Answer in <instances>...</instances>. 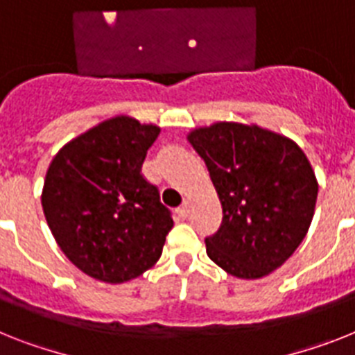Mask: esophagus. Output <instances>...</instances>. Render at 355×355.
Here are the masks:
<instances>
[{
  "label": "esophagus",
  "mask_w": 355,
  "mask_h": 355,
  "mask_svg": "<svg viewBox=\"0 0 355 355\" xmlns=\"http://www.w3.org/2000/svg\"><path fill=\"white\" fill-rule=\"evenodd\" d=\"M189 209H190L189 201H184V203L181 205L180 209H178V214H180L181 218H187V216H189Z\"/></svg>",
  "instance_id": "34e87169"
}]
</instances>
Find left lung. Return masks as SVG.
<instances>
[{
    "mask_svg": "<svg viewBox=\"0 0 355 355\" xmlns=\"http://www.w3.org/2000/svg\"><path fill=\"white\" fill-rule=\"evenodd\" d=\"M203 157L223 207L207 254L227 274L259 279L300 247L314 218L318 180L288 137L257 125L221 121L187 137Z\"/></svg>",
    "mask_w": 355,
    "mask_h": 355,
    "instance_id": "1",
    "label": "left lung"
}]
</instances>
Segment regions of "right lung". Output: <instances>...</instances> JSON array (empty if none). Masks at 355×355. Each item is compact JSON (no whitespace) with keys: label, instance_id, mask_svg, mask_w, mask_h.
<instances>
[{"label":"right lung","instance_id":"1","mask_svg":"<svg viewBox=\"0 0 355 355\" xmlns=\"http://www.w3.org/2000/svg\"><path fill=\"white\" fill-rule=\"evenodd\" d=\"M159 127L118 116L67 143L46 171L41 205L55 243L94 279L118 285L152 268L174 227L143 178Z\"/></svg>","mask_w":355,"mask_h":355}]
</instances>
